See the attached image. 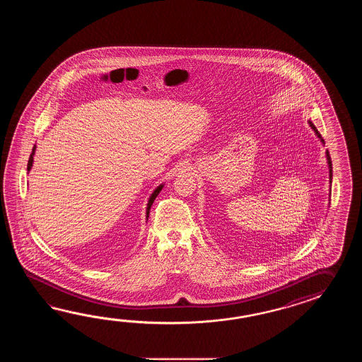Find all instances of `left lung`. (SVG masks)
<instances>
[{
  "label": "left lung",
  "instance_id": "left-lung-1",
  "mask_svg": "<svg viewBox=\"0 0 362 362\" xmlns=\"http://www.w3.org/2000/svg\"><path fill=\"white\" fill-rule=\"evenodd\" d=\"M309 124H310V127H312V128H313V129H315V134H317V136H318V137H320V139H321V134H320V132H318V131H317V129H315V125H313V124H312V123H309ZM321 141H322V142H323L322 139H321ZM326 155H327V163H329V167H330V180H331V178H332V164H331V158H330V154H329V151H326Z\"/></svg>",
  "mask_w": 362,
  "mask_h": 362
}]
</instances>
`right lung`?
<instances>
[{
	"instance_id": "right-lung-1",
	"label": "right lung",
	"mask_w": 362,
	"mask_h": 362,
	"mask_svg": "<svg viewBox=\"0 0 362 362\" xmlns=\"http://www.w3.org/2000/svg\"><path fill=\"white\" fill-rule=\"evenodd\" d=\"M33 151H32L31 156H30V159H28V165H27V170H31L32 167V163H33V154H35V146H33V148H32ZM163 185H160V186H158V189L155 190L154 192H153V195L150 197V200H148V203H147V215L150 214V208H151V204L154 203L155 198L158 197V194L160 192V190H162ZM148 217V216H147Z\"/></svg>"
}]
</instances>
